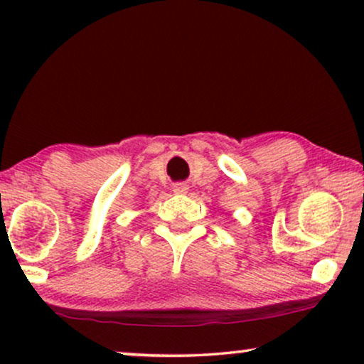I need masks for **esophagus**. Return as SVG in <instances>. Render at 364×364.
<instances>
[{"mask_svg":"<svg viewBox=\"0 0 364 364\" xmlns=\"http://www.w3.org/2000/svg\"><path fill=\"white\" fill-rule=\"evenodd\" d=\"M173 192H176V193H186L187 186H186V183H176V186H173Z\"/></svg>","mask_w":364,"mask_h":364,"instance_id":"esophagus-1","label":"esophagus"}]
</instances>
